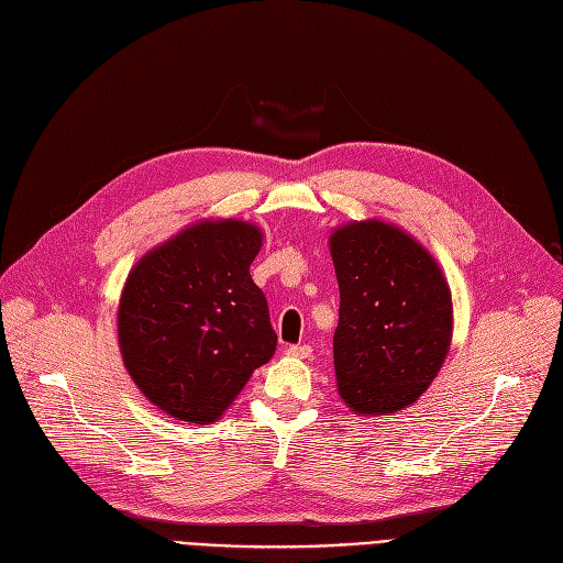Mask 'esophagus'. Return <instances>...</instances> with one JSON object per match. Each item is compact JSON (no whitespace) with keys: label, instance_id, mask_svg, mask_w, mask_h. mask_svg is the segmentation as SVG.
Returning <instances> with one entry per match:
<instances>
[{"label":"esophagus","instance_id":"34e87169","mask_svg":"<svg viewBox=\"0 0 563 563\" xmlns=\"http://www.w3.org/2000/svg\"><path fill=\"white\" fill-rule=\"evenodd\" d=\"M286 354L288 356H298V358H307L309 354H312V346H309V344H288L286 346Z\"/></svg>","mask_w":563,"mask_h":563}]
</instances>
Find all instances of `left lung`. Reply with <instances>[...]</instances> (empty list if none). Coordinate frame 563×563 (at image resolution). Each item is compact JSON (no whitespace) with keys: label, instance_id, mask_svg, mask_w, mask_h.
Returning <instances> with one entry per match:
<instances>
[{"label":"left lung","instance_id":"1","mask_svg":"<svg viewBox=\"0 0 563 563\" xmlns=\"http://www.w3.org/2000/svg\"><path fill=\"white\" fill-rule=\"evenodd\" d=\"M331 256L338 391L356 415L398 412L429 389L450 352V286L429 251L384 221L338 228Z\"/></svg>","mask_w":563,"mask_h":563}]
</instances>
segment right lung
<instances>
[{"label":"right lung","instance_id":"1","mask_svg":"<svg viewBox=\"0 0 563 563\" xmlns=\"http://www.w3.org/2000/svg\"><path fill=\"white\" fill-rule=\"evenodd\" d=\"M263 232L246 221H202L132 267L119 305V346L130 377L163 412L219 419L277 335L249 275Z\"/></svg>","mask_w":563,"mask_h":563}]
</instances>
